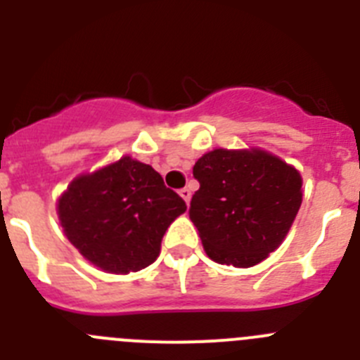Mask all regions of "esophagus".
<instances>
[{
  "label": "esophagus",
  "instance_id": "obj_1",
  "mask_svg": "<svg viewBox=\"0 0 360 360\" xmlns=\"http://www.w3.org/2000/svg\"><path fill=\"white\" fill-rule=\"evenodd\" d=\"M180 196H182L184 202H186L187 205H189L191 196H193V193H191V189H187V187H184V189H180Z\"/></svg>",
  "mask_w": 360,
  "mask_h": 360
}]
</instances>
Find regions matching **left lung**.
I'll list each match as a JSON object with an SVG mask.
<instances>
[{
  "label": "left lung",
  "instance_id": "8db88e82",
  "mask_svg": "<svg viewBox=\"0 0 360 360\" xmlns=\"http://www.w3.org/2000/svg\"><path fill=\"white\" fill-rule=\"evenodd\" d=\"M189 218L212 262L247 269L278 249L303 193L301 174L262 149H214L193 167Z\"/></svg>",
  "mask_w": 360,
  "mask_h": 360
}]
</instances>
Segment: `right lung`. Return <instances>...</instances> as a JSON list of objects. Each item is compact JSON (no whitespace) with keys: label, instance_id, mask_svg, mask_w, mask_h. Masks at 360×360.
<instances>
[{"label":"right lung","instance_id":"add662e5","mask_svg":"<svg viewBox=\"0 0 360 360\" xmlns=\"http://www.w3.org/2000/svg\"><path fill=\"white\" fill-rule=\"evenodd\" d=\"M186 209L151 165L131 157L77 176L57 203L70 243L113 274L151 265L167 227Z\"/></svg>","mask_w":360,"mask_h":360}]
</instances>
